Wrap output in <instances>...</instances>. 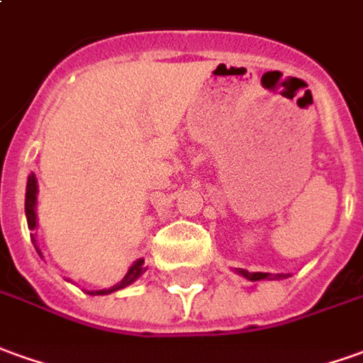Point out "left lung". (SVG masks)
Instances as JSON below:
<instances>
[{"mask_svg": "<svg viewBox=\"0 0 363 363\" xmlns=\"http://www.w3.org/2000/svg\"><path fill=\"white\" fill-rule=\"evenodd\" d=\"M239 274H243L245 279H249V281H262V279H269L271 274L269 272H249L245 271V269H239Z\"/></svg>", "mask_w": 363, "mask_h": 363, "instance_id": "left-lung-1", "label": "left lung"}]
</instances>
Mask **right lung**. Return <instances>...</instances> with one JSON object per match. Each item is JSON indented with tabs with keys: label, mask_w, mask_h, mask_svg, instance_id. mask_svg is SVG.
Listing matches in <instances>:
<instances>
[{
	"label": "right lung",
	"mask_w": 363,
	"mask_h": 363,
	"mask_svg": "<svg viewBox=\"0 0 363 363\" xmlns=\"http://www.w3.org/2000/svg\"><path fill=\"white\" fill-rule=\"evenodd\" d=\"M35 206H37V179H35V176L31 174V176L27 177V191H25V215H27V225H29V229H31V231L37 227V213H35ZM31 241H33L37 253L41 255L39 247H37V241H35V235L31 237ZM144 271H146V269H144V259H138V261L130 267L128 272H126V277H124L116 286L102 289V291H92L89 292V294H110V292L120 291V289H124V286L132 284V282L136 281Z\"/></svg>",
	"instance_id": "1"
}]
</instances>
